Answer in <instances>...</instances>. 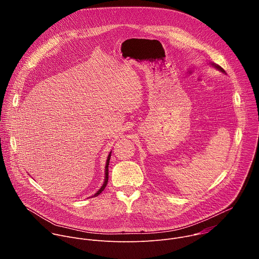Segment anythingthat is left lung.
Wrapping results in <instances>:
<instances>
[{"mask_svg": "<svg viewBox=\"0 0 259 259\" xmlns=\"http://www.w3.org/2000/svg\"><path fill=\"white\" fill-rule=\"evenodd\" d=\"M212 65H214L216 68H218V69L221 70V71H225V69H224L223 67H221V66H219V65H216V64H213V63H212Z\"/></svg>", "mask_w": 259, "mask_h": 259, "instance_id": "left-lung-1", "label": "left lung"}]
</instances>
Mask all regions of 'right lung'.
I'll return each mask as SVG.
<instances>
[{"instance_id": "1", "label": "right lung", "mask_w": 259, "mask_h": 259, "mask_svg": "<svg viewBox=\"0 0 259 259\" xmlns=\"http://www.w3.org/2000/svg\"><path fill=\"white\" fill-rule=\"evenodd\" d=\"M110 155H112V152L109 153V155H108V157H107V160H106V165H105V178H104V182H103V184H102V187L100 188V190L94 195L95 197L96 196H98L99 194H101V192L105 189V187H106V184H107V181H108V164H109V159H110Z\"/></svg>"}]
</instances>
